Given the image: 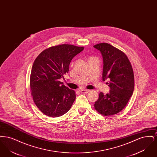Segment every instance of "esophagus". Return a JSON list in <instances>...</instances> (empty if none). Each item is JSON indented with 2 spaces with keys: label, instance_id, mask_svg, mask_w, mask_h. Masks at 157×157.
I'll list each match as a JSON object with an SVG mask.
<instances>
[{
  "label": "esophagus",
  "instance_id": "esophagus-1",
  "mask_svg": "<svg viewBox=\"0 0 157 157\" xmlns=\"http://www.w3.org/2000/svg\"><path fill=\"white\" fill-rule=\"evenodd\" d=\"M90 91L89 90H81V92L82 93V94H87V93H88Z\"/></svg>",
  "mask_w": 157,
  "mask_h": 157
}]
</instances>
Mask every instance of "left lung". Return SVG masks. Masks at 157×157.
Masks as SVG:
<instances>
[{
	"label": "left lung",
	"mask_w": 157,
	"mask_h": 157,
	"mask_svg": "<svg viewBox=\"0 0 157 157\" xmlns=\"http://www.w3.org/2000/svg\"><path fill=\"white\" fill-rule=\"evenodd\" d=\"M94 47L101 53L103 59L102 80L108 79L109 92L99 94L95 108L105 116L121 111L127 105L134 89V76L132 66L126 55L107 43Z\"/></svg>",
	"instance_id": "1"
}]
</instances>
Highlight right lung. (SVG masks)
Returning <instances> with one entry per match:
<instances>
[{
	"label": "right lung",
	"mask_w": 157,
	"mask_h": 157,
	"mask_svg": "<svg viewBox=\"0 0 157 157\" xmlns=\"http://www.w3.org/2000/svg\"><path fill=\"white\" fill-rule=\"evenodd\" d=\"M83 47L72 45L52 46L40 53L33 64L30 86L39 109L51 117H60L70 109L76 98L75 91L60 82L69 64Z\"/></svg>",
	"instance_id": "1"
}]
</instances>
